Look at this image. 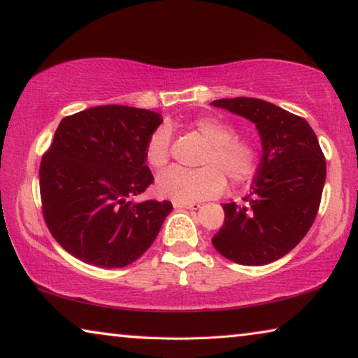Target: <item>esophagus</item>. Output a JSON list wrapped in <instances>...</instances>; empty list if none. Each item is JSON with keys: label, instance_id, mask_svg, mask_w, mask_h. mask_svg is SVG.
<instances>
[{"label": "esophagus", "instance_id": "esophagus-1", "mask_svg": "<svg viewBox=\"0 0 358 358\" xmlns=\"http://www.w3.org/2000/svg\"><path fill=\"white\" fill-rule=\"evenodd\" d=\"M175 208H187V210H197L201 208V203L199 202H187V203H183V202H178V203H173Z\"/></svg>", "mask_w": 358, "mask_h": 358}]
</instances>
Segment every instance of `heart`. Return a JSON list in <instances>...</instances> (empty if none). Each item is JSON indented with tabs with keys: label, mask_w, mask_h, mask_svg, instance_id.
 <instances>
[{
	"label": "heart",
	"mask_w": 358,
	"mask_h": 358,
	"mask_svg": "<svg viewBox=\"0 0 358 358\" xmlns=\"http://www.w3.org/2000/svg\"><path fill=\"white\" fill-rule=\"evenodd\" d=\"M207 141L199 169L172 167L156 180V191L161 197L175 202H192L213 197L226 187V177L234 185L250 180L257 169V147L250 137L235 134L232 123L220 117H199L191 123ZM171 129L157 126L145 143V161L155 171H161L171 159Z\"/></svg>",
	"instance_id": "b5f03b06"
}]
</instances>
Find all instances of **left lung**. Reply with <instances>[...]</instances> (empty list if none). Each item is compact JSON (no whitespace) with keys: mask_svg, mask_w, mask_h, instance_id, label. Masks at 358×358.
Masks as SVG:
<instances>
[{"mask_svg":"<svg viewBox=\"0 0 358 358\" xmlns=\"http://www.w3.org/2000/svg\"><path fill=\"white\" fill-rule=\"evenodd\" d=\"M252 121L262 142V159L252 191L240 207L224 203V224L211 243L241 265H265L294 250L316 220L325 183V156L305 118L256 98L217 99Z\"/></svg>","mask_w":358,"mask_h":358,"instance_id":"1","label":"left lung"}]
</instances>
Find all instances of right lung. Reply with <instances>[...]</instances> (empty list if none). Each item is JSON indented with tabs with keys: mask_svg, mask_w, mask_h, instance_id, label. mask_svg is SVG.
<instances>
[{
	"mask_svg": "<svg viewBox=\"0 0 358 358\" xmlns=\"http://www.w3.org/2000/svg\"><path fill=\"white\" fill-rule=\"evenodd\" d=\"M161 123L159 113L128 106L62 120L42 156L39 187L47 227L71 256L123 268L153 243L172 203L131 197L153 183L145 143Z\"/></svg>",
	"mask_w": 358,
	"mask_h": 358,
	"instance_id": "1",
	"label": "right lung"
}]
</instances>
